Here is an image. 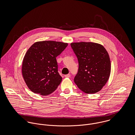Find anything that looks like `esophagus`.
Wrapping results in <instances>:
<instances>
[{
    "label": "esophagus",
    "instance_id": "obj_1",
    "mask_svg": "<svg viewBox=\"0 0 135 135\" xmlns=\"http://www.w3.org/2000/svg\"><path fill=\"white\" fill-rule=\"evenodd\" d=\"M71 76V75L70 74H66V75H64V77H66V78H69Z\"/></svg>",
    "mask_w": 135,
    "mask_h": 135
}]
</instances>
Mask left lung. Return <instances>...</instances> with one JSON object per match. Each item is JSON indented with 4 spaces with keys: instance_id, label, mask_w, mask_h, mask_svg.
Wrapping results in <instances>:
<instances>
[{
    "instance_id": "1",
    "label": "left lung",
    "mask_w": 135,
    "mask_h": 135,
    "mask_svg": "<svg viewBox=\"0 0 135 135\" xmlns=\"http://www.w3.org/2000/svg\"><path fill=\"white\" fill-rule=\"evenodd\" d=\"M71 46L78 61L75 83L86 94L99 91L108 81L111 73L107 51L101 45L91 42H73Z\"/></svg>"
}]
</instances>
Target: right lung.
<instances>
[{
  "instance_id": "add662e5",
  "label": "right lung",
  "mask_w": 135,
  "mask_h": 135,
  "mask_svg": "<svg viewBox=\"0 0 135 135\" xmlns=\"http://www.w3.org/2000/svg\"><path fill=\"white\" fill-rule=\"evenodd\" d=\"M55 41L35 42L23 60L22 72L28 88L33 93L47 96L53 93L62 81L58 73L56 57L68 46Z\"/></svg>"
}]
</instances>
